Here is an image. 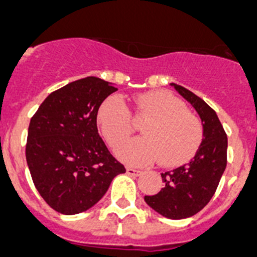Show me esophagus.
<instances>
[{"mask_svg": "<svg viewBox=\"0 0 257 257\" xmlns=\"http://www.w3.org/2000/svg\"><path fill=\"white\" fill-rule=\"evenodd\" d=\"M126 174L132 175V177H138V175L142 174L141 170H137V169L134 168H126Z\"/></svg>", "mask_w": 257, "mask_h": 257, "instance_id": "34e87169", "label": "esophagus"}]
</instances>
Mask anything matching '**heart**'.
<instances>
[{"mask_svg": "<svg viewBox=\"0 0 257 257\" xmlns=\"http://www.w3.org/2000/svg\"><path fill=\"white\" fill-rule=\"evenodd\" d=\"M136 105L152 116L142 128L143 137L128 141L116 151L117 157L129 165L161 163L177 165L188 160L202 140L201 121L186 111L179 98L165 91L140 96ZM97 123L111 147H117L133 132L128 106L117 96L107 97L97 111Z\"/></svg>", "mask_w": 257, "mask_h": 257, "instance_id": "b5f03b06", "label": "heart"}]
</instances>
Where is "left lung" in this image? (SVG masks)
Listing matches in <instances>:
<instances>
[{
    "mask_svg": "<svg viewBox=\"0 0 257 257\" xmlns=\"http://www.w3.org/2000/svg\"><path fill=\"white\" fill-rule=\"evenodd\" d=\"M170 85L197 111L202 142L189 163L161 173L164 188L157 195L145 196V201L165 218L179 220L197 214L214 196L226 166L228 138L216 112L202 98L182 85Z\"/></svg>",
    "mask_w": 257,
    "mask_h": 257,
    "instance_id": "8db88e82",
    "label": "left lung"
}]
</instances>
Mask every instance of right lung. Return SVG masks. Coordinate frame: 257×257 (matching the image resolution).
Listing matches in <instances>:
<instances>
[{
    "mask_svg": "<svg viewBox=\"0 0 257 257\" xmlns=\"http://www.w3.org/2000/svg\"><path fill=\"white\" fill-rule=\"evenodd\" d=\"M115 91L112 83L83 78L52 92L31 119L27 163L37 191L57 212L91 209L125 173L97 129V111Z\"/></svg>",
    "mask_w": 257,
    "mask_h": 257,
    "instance_id": "obj_1",
    "label": "right lung"
}]
</instances>
